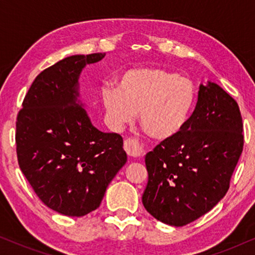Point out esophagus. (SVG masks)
Segmentation results:
<instances>
[{
    "label": "esophagus",
    "mask_w": 255,
    "mask_h": 255,
    "mask_svg": "<svg viewBox=\"0 0 255 255\" xmlns=\"http://www.w3.org/2000/svg\"><path fill=\"white\" fill-rule=\"evenodd\" d=\"M124 148L127 153L130 156H141L144 154V149H142L141 145L139 144L138 139L135 138H128L124 141Z\"/></svg>",
    "instance_id": "esophagus-1"
}]
</instances>
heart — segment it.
Wrapping results in <instances>:
<instances>
[{
    "mask_svg": "<svg viewBox=\"0 0 255 255\" xmlns=\"http://www.w3.org/2000/svg\"><path fill=\"white\" fill-rule=\"evenodd\" d=\"M194 82L156 67L132 68L117 80V90L106 88L102 100L110 124L121 128L140 111V123L160 140L176 137L195 109Z\"/></svg>",
    "mask_w": 255,
    "mask_h": 255,
    "instance_id": "heart-1",
    "label": "heart"
}]
</instances>
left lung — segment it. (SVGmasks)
Masks as SVG:
<instances>
[{"label": "left lung", "instance_id": "obj_1", "mask_svg": "<svg viewBox=\"0 0 255 255\" xmlns=\"http://www.w3.org/2000/svg\"><path fill=\"white\" fill-rule=\"evenodd\" d=\"M243 147L238 104L216 83L201 85L186 128L145 156V209L172 226L196 221L228 193Z\"/></svg>", "mask_w": 255, "mask_h": 255}]
</instances>
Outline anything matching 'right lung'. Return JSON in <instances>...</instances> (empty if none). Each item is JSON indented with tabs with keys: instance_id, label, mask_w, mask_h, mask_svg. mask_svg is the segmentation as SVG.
<instances>
[{
	"instance_id": "1",
	"label": "right lung",
	"mask_w": 255,
	"mask_h": 255,
	"mask_svg": "<svg viewBox=\"0 0 255 255\" xmlns=\"http://www.w3.org/2000/svg\"><path fill=\"white\" fill-rule=\"evenodd\" d=\"M104 55H72L44 69L17 115L20 170L45 205L72 217L100 207L128 158L122 135L93 127L78 101L80 73Z\"/></svg>"
}]
</instances>
